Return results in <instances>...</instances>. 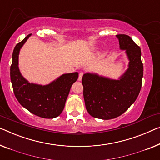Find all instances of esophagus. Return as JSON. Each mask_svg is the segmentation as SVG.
I'll use <instances>...</instances> for the list:
<instances>
[{
	"label": "esophagus",
	"mask_w": 160,
	"mask_h": 160,
	"mask_svg": "<svg viewBox=\"0 0 160 160\" xmlns=\"http://www.w3.org/2000/svg\"><path fill=\"white\" fill-rule=\"evenodd\" d=\"M82 76H83V72H80L79 73V76H78V80H82Z\"/></svg>",
	"instance_id": "34e87169"
}]
</instances>
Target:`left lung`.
I'll return each instance as SVG.
<instances>
[{"instance_id":"left-lung-1","label":"left lung","mask_w":160,"mask_h":160,"mask_svg":"<svg viewBox=\"0 0 160 160\" xmlns=\"http://www.w3.org/2000/svg\"><path fill=\"white\" fill-rule=\"evenodd\" d=\"M120 49L126 50L128 68L119 80L85 73L82 78L85 107L92 117L108 120L123 114L134 103L142 88L141 49L129 36L118 34Z\"/></svg>"}]
</instances>
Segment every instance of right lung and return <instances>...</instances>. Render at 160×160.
<instances>
[{
  "label": "right lung",
  "mask_w": 160,
  "mask_h": 160,
  "mask_svg": "<svg viewBox=\"0 0 160 160\" xmlns=\"http://www.w3.org/2000/svg\"><path fill=\"white\" fill-rule=\"evenodd\" d=\"M31 34L16 45L12 55L11 80L14 95L21 106L34 115L44 118L57 117L65 108L72 85L78 72L64 74L47 85L30 83L21 75L18 69L19 51Z\"/></svg>",
  "instance_id": "obj_1"
}]
</instances>
